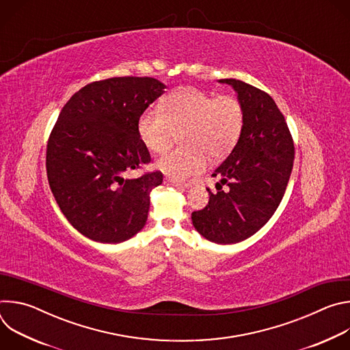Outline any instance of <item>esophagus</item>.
<instances>
[{
    "instance_id": "obj_1",
    "label": "esophagus",
    "mask_w": 350,
    "mask_h": 350,
    "mask_svg": "<svg viewBox=\"0 0 350 350\" xmlns=\"http://www.w3.org/2000/svg\"><path fill=\"white\" fill-rule=\"evenodd\" d=\"M165 183L169 184V185H173V187H177V188H187L189 185V183H185V181H177V180H173L170 177H166L165 178Z\"/></svg>"
}]
</instances>
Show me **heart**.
Instances as JSON below:
<instances>
[{"instance_id": "obj_1", "label": "heart", "mask_w": 350, "mask_h": 350, "mask_svg": "<svg viewBox=\"0 0 350 350\" xmlns=\"http://www.w3.org/2000/svg\"><path fill=\"white\" fill-rule=\"evenodd\" d=\"M245 124V112L234 95L216 96L188 87L172 94L161 107L142 112L138 134L152 152H163L181 131L184 145L165 152L157 167L181 181L199 174L208 165V155L220 159L232 151Z\"/></svg>"}]
</instances>
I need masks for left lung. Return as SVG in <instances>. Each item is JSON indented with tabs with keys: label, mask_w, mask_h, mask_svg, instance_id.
<instances>
[{
	"label": "left lung",
	"mask_w": 350,
	"mask_h": 350,
	"mask_svg": "<svg viewBox=\"0 0 350 350\" xmlns=\"http://www.w3.org/2000/svg\"><path fill=\"white\" fill-rule=\"evenodd\" d=\"M238 92L245 112L242 134L228 158L213 172L220 178L209 202L192 212L195 230L215 243H235L259 231L274 215L293 166L295 146L284 115L260 88L221 79ZM223 185L227 190H221Z\"/></svg>",
	"instance_id": "8db88e82"
}]
</instances>
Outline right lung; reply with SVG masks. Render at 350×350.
<instances>
[{
  "instance_id": "obj_1",
  "label": "right lung",
  "mask_w": 350,
  "mask_h": 350,
  "mask_svg": "<svg viewBox=\"0 0 350 350\" xmlns=\"http://www.w3.org/2000/svg\"><path fill=\"white\" fill-rule=\"evenodd\" d=\"M163 88L152 77H112L84 85L62 108L46 142V176L59 209L84 237L119 243L145 226L149 192L163 174L123 173L151 162L138 120Z\"/></svg>"
}]
</instances>
